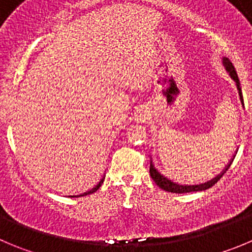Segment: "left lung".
<instances>
[{
    "label": "left lung",
    "instance_id": "1",
    "mask_svg": "<svg viewBox=\"0 0 252 252\" xmlns=\"http://www.w3.org/2000/svg\"><path fill=\"white\" fill-rule=\"evenodd\" d=\"M222 63H224L225 68H226L227 72L230 73V76H231V78L234 79L235 82H236V87H237V91H239V95H240V99H241V103L244 104V99H243V92H241V87H240V81H239V77H237V73L236 70H235V67L232 65L231 61L229 60V58L225 57L224 60H222ZM232 160L230 161L229 165L225 168V170L222 171L220 175H218L216 178H214L213 180H210V182L208 183H204V184H199V185H180V184H175V183H173L171 180H169L168 178H165L164 175H161L160 173H159L157 169L154 168V165H153L152 160H150V168H149V173H150V176H152V179L154 180L155 184L158 185L160 189H164L165 191H169V192H176V194H184V192H191V191H201V190H206L209 189V188H211L213 185H215L216 183L219 182V180L221 179L222 175H224L225 173H226L227 169L230 168V165H231Z\"/></svg>",
    "mask_w": 252,
    "mask_h": 252
}]
</instances>
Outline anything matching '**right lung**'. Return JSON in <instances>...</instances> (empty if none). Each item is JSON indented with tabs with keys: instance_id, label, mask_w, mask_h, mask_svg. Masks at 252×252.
<instances>
[{
	"instance_id": "right-lung-1",
	"label": "right lung",
	"mask_w": 252,
	"mask_h": 252,
	"mask_svg": "<svg viewBox=\"0 0 252 252\" xmlns=\"http://www.w3.org/2000/svg\"><path fill=\"white\" fill-rule=\"evenodd\" d=\"M103 182H104V176H103L102 179H100V182L98 183V184H97V187H95V188H93V189H92V190H89V191L84 192V194H82V195H78V196H84V195H88V194H92V192H94V191H97V190L99 189V188H100V185L103 184ZM70 197H72V196H70Z\"/></svg>"
}]
</instances>
